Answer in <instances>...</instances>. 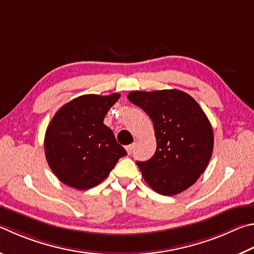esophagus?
Wrapping results in <instances>:
<instances>
[{
    "label": "esophagus",
    "mask_w": 254,
    "mask_h": 254,
    "mask_svg": "<svg viewBox=\"0 0 254 254\" xmlns=\"http://www.w3.org/2000/svg\"><path fill=\"white\" fill-rule=\"evenodd\" d=\"M126 149H127V154H130V155H131V154H132V152H133V149H134V143H132V144L126 146Z\"/></svg>",
    "instance_id": "esophagus-1"
}]
</instances>
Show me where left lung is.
<instances>
[{
  "mask_svg": "<svg viewBox=\"0 0 254 254\" xmlns=\"http://www.w3.org/2000/svg\"><path fill=\"white\" fill-rule=\"evenodd\" d=\"M127 99L154 127L155 153L136 162L144 181L162 195L187 190L204 172L213 151V130L203 110L180 90L133 91Z\"/></svg>",
  "mask_w": 254,
  "mask_h": 254,
  "instance_id": "left-lung-1",
  "label": "left lung"
}]
</instances>
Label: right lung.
Returning <instances> with one entry per match:
<instances>
[{"label": "right lung", "mask_w": 254, "mask_h": 254, "mask_svg": "<svg viewBox=\"0 0 254 254\" xmlns=\"http://www.w3.org/2000/svg\"><path fill=\"white\" fill-rule=\"evenodd\" d=\"M119 93L85 94L64 104L45 132V158L66 186L87 190L108 177L127 151L103 120Z\"/></svg>", "instance_id": "right-lung-1"}]
</instances>
